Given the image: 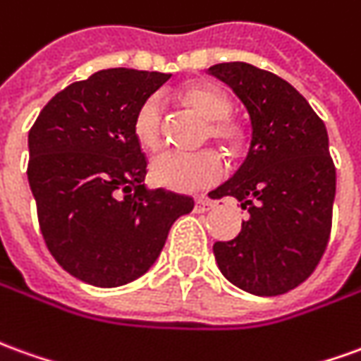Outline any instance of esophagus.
Instances as JSON below:
<instances>
[{
    "mask_svg": "<svg viewBox=\"0 0 361 361\" xmlns=\"http://www.w3.org/2000/svg\"><path fill=\"white\" fill-rule=\"evenodd\" d=\"M213 207H215V201H211V199L205 197V195L195 199V209L201 211V213H203V211H209V209H213Z\"/></svg>",
    "mask_w": 361,
    "mask_h": 361,
    "instance_id": "34e87169",
    "label": "esophagus"
}]
</instances>
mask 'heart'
<instances>
[{
    "label": "heart",
    "mask_w": 361,
    "mask_h": 361,
    "mask_svg": "<svg viewBox=\"0 0 361 361\" xmlns=\"http://www.w3.org/2000/svg\"><path fill=\"white\" fill-rule=\"evenodd\" d=\"M181 102L209 121L205 135L228 150H240L246 133L228 115L233 103L221 90L213 85H189L181 92ZM133 133L138 145L146 150H156L162 145V102L158 95H150L138 105ZM226 162L216 150L199 152H162L152 160V178L158 185L173 191H199L211 188L223 180Z\"/></svg>",
    "instance_id": "obj_1"
}]
</instances>
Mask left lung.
I'll return each mask as SVG.
<instances>
[{
    "label": "left lung",
    "instance_id": "left-lung-1",
    "mask_svg": "<svg viewBox=\"0 0 361 361\" xmlns=\"http://www.w3.org/2000/svg\"><path fill=\"white\" fill-rule=\"evenodd\" d=\"M248 109L250 150L228 181L211 191L248 209L236 238L215 242L223 276L244 291L274 297L303 283L319 266L332 226L336 168L321 117L279 75L246 62L207 70Z\"/></svg>",
    "mask_w": 361,
    "mask_h": 361
}]
</instances>
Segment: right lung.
I'll return each instance as SVG.
<instances>
[{
  "label": "right lung",
  "instance_id": "1",
  "mask_svg": "<svg viewBox=\"0 0 361 361\" xmlns=\"http://www.w3.org/2000/svg\"><path fill=\"white\" fill-rule=\"evenodd\" d=\"M170 74L109 68L50 99L29 130V185L47 248L95 287L146 274L193 199L146 189V156L133 133L138 105Z\"/></svg>",
  "mask_w": 361,
  "mask_h": 361
}]
</instances>
